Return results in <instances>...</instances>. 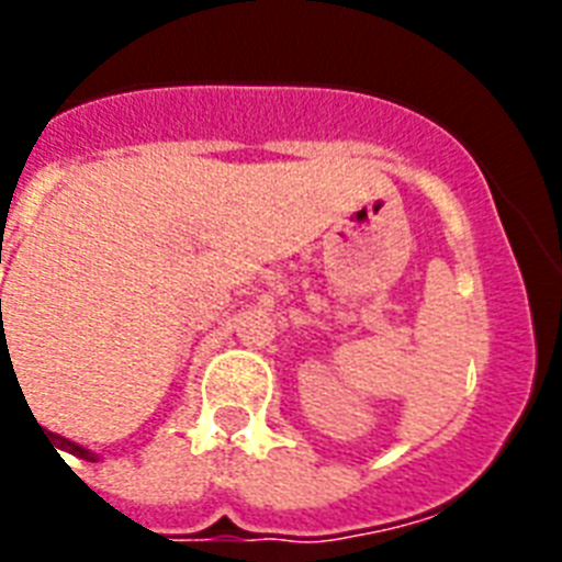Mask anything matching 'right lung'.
I'll return each instance as SVG.
<instances>
[{"label": "right lung", "mask_w": 562, "mask_h": 562, "mask_svg": "<svg viewBox=\"0 0 562 562\" xmlns=\"http://www.w3.org/2000/svg\"><path fill=\"white\" fill-rule=\"evenodd\" d=\"M46 435H48V440H55V446H52L55 452L57 448H60L61 452L78 454V458H83V461H99V458H95V452H90V449H83V446L72 443V440H66V437H60V435H52V431H46Z\"/></svg>", "instance_id": "add662e5"}]
</instances>
